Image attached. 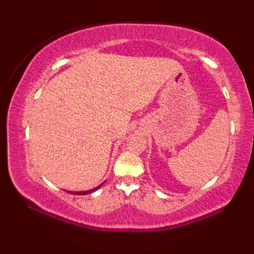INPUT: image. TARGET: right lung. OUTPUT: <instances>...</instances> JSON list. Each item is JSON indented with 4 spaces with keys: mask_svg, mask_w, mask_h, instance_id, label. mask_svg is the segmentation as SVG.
<instances>
[{
    "mask_svg": "<svg viewBox=\"0 0 254 254\" xmlns=\"http://www.w3.org/2000/svg\"><path fill=\"white\" fill-rule=\"evenodd\" d=\"M101 187V185L99 186V187H97V188H95V189H93V190H89V191H85V192H69L68 191V193H72V194H88V193H91V192H94V191H96V190H98V189Z\"/></svg>",
    "mask_w": 254,
    "mask_h": 254,
    "instance_id": "1",
    "label": "right lung"
}]
</instances>
